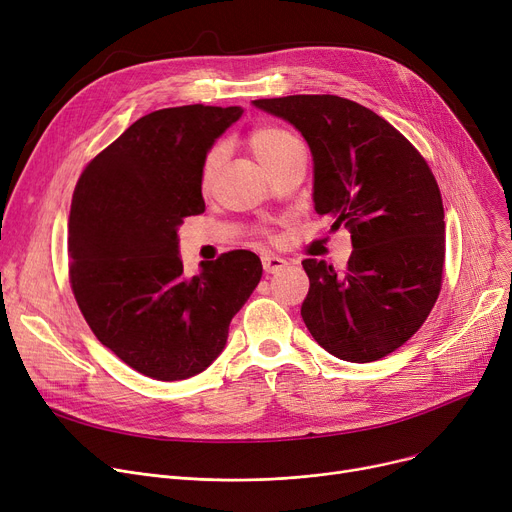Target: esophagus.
Here are the masks:
<instances>
[{
    "label": "esophagus",
    "mask_w": 512,
    "mask_h": 512,
    "mask_svg": "<svg viewBox=\"0 0 512 512\" xmlns=\"http://www.w3.org/2000/svg\"><path fill=\"white\" fill-rule=\"evenodd\" d=\"M261 263H263V270H265L267 274H278V272H282L284 267L288 265V261L282 259V257H278V255H263V257H261Z\"/></svg>",
    "instance_id": "obj_1"
}]
</instances>
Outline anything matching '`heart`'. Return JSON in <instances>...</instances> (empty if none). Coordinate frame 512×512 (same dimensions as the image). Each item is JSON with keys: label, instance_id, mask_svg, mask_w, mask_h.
Here are the masks:
<instances>
[{"label": "heart", "instance_id": "1", "mask_svg": "<svg viewBox=\"0 0 512 512\" xmlns=\"http://www.w3.org/2000/svg\"><path fill=\"white\" fill-rule=\"evenodd\" d=\"M249 145H251V151H253L255 159L267 170L272 164H276L280 157H284L292 147H297L301 143L292 132H288L284 128L261 126V128L253 130ZM222 161H224V149L222 147H213L205 155L203 166H201V184H203V188L211 186L215 174H218V170L222 166Z\"/></svg>", "mask_w": 512, "mask_h": 512}]
</instances>
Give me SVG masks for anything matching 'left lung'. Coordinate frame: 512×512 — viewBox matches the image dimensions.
Listing matches in <instances>:
<instances>
[{"instance_id":"left-lung-1","label":"left lung","mask_w":512,"mask_h":512,"mask_svg":"<svg viewBox=\"0 0 512 512\" xmlns=\"http://www.w3.org/2000/svg\"><path fill=\"white\" fill-rule=\"evenodd\" d=\"M253 105L303 134L315 211L353 238L342 276L326 261H303L305 326L342 361L394 353L421 328L442 286L446 224L432 170L390 122L351 99L290 95Z\"/></svg>"}]
</instances>
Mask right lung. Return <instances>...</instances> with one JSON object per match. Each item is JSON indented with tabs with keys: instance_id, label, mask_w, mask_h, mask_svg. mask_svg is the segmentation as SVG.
Instances as JSON below:
<instances>
[{
	"instance_id": "obj_1",
	"label": "right lung",
	"mask_w": 512,
	"mask_h": 512,
	"mask_svg": "<svg viewBox=\"0 0 512 512\" xmlns=\"http://www.w3.org/2000/svg\"><path fill=\"white\" fill-rule=\"evenodd\" d=\"M240 105H182L130 124L78 178L68 218L70 282L97 340L147 378L205 371L261 280L251 251L184 276L178 228L205 211L203 159Z\"/></svg>"
}]
</instances>
